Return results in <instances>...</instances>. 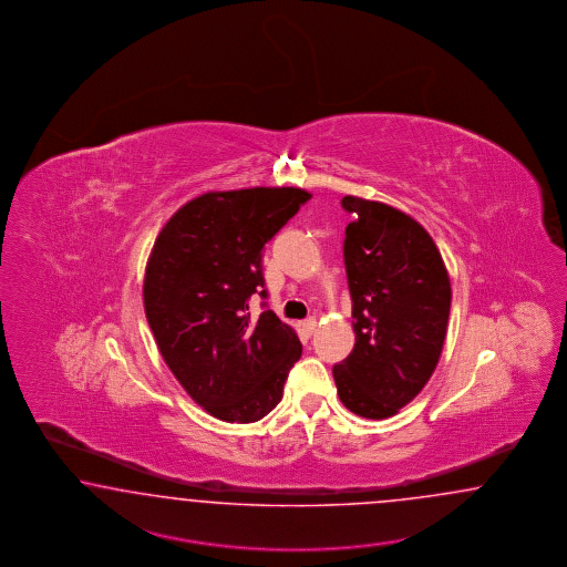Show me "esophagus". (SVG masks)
<instances>
[{
  "label": "esophagus",
  "instance_id": "34e87169",
  "mask_svg": "<svg viewBox=\"0 0 567 567\" xmlns=\"http://www.w3.org/2000/svg\"><path fill=\"white\" fill-rule=\"evenodd\" d=\"M316 328H318V322H316L313 318H309V320L301 323V330H303V334H306V337H311V334L316 332Z\"/></svg>",
  "mask_w": 567,
  "mask_h": 567
}]
</instances>
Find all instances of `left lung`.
<instances>
[{
	"instance_id": "1",
	"label": "left lung",
	"mask_w": 567,
	"mask_h": 567,
	"mask_svg": "<svg viewBox=\"0 0 567 567\" xmlns=\"http://www.w3.org/2000/svg\"><path fill=\"white\" fill-rule=\"evenodd\" d=\"M354 347L332 369L340 402L365 419L399 413L425 388L444 349L452 289L442 254L414 218L344 196Z\"/></svg>"
}]
</instances>
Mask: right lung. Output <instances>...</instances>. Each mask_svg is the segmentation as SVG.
Here are the masks:
<instances>
[{
  "label": "right lung",
  "instance_id": "1",
  "mask_svg": "<svg viewBox=\"0 0 567 567\" xmlns=\"http://www.w3.org/2000/svg\"><path fill=\"white\" fill-rule=\"evenodd\" d=\"M311 198L301 187L208 192L189 199L154 241L144 311L171 373L206 413L254 423L282 399L301 342L275 311L251 322L264 291L261 251Z\"/></svg>",
  "mask_w": 567,
  "mask_h": 567
}]
</instances>
